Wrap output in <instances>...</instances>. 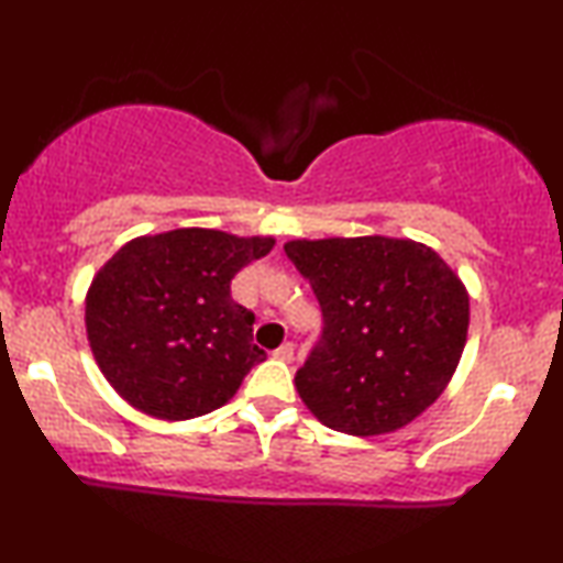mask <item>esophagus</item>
Returning <instances> with one entry per match:
<instances>
[{"label": "esophagus", "mask_w": 563, "mask_h": 563, "mask_svg": "<svg viewBox=\"0 0 563 563\" xmlns=\"http://www.w3.org/2000/svg\"><path fill=\"white\" fill-rule=\"evenodd\" d=\"M274 358L284 361V364H291V361H295V343H284V345H279V349L274 351Z\"/></svg>", "instance_id": "1"}]
</instances>
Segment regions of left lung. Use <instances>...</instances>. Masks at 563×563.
<instances>
[{"mask_svg":"<svg viewBox=\"0 0 563 563\" xmlns=\"http://www.w3.org/2000/svg\"><path fill=\"white\" fill-rule=\"evenodd\" d=\"M284 251L325 318L322 343L295 376L307 410L358 438L410 426L443 395L464 353L461 276L410 238H297Z\"/></svg>","mask_w":563,"mask_h":563,"instance_id":"obj_1","label":"left lung"}]
</instances>
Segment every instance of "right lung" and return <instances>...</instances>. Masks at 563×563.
<instances>
[{"label":"right lung","mask_w":563,"mask_h":563,"mask_svg":"<svg viewBox=\"0 0 563 563\" xmlns=\"http://www.w3.org/2000/svg\"><path fill=\"white\" fill-rule=\"evenodd\" d=\"M272 235L179 228L128 241L84 299L89 349L110 387L158 420H191L235 397L251 366L253 312L230 282L274 249Z\"/></svg>","instance_id":"right-lung-1"}]
</instances>
